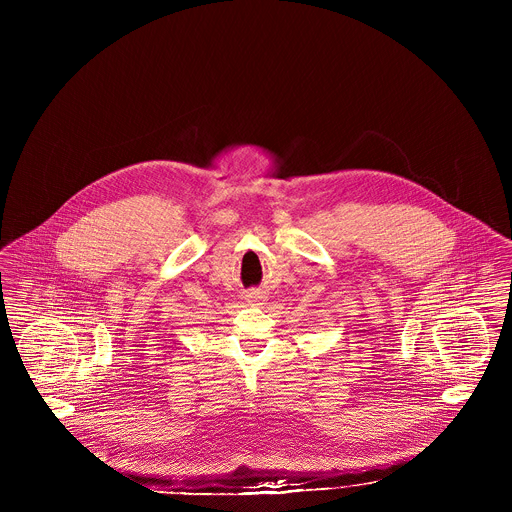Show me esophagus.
I'll list each match as a JSON object with an SVG mask.
<instances>
[{
  "label": "esophagus",
  "mask_w": 512,
  "mask_h": 512,
  "mask_svg": "<svg viewBox=\"0 0 512 512\" xmlns=\"http://www.w3.org/2000/svg\"><path fill=\"white\" fill-rule=\"evenodd\" d=\"M246 301H248V305H262L264 295L260 292H250L246 295Z\"/></svg>",
  "instance_id": "obj_1"
}]
</instances>
